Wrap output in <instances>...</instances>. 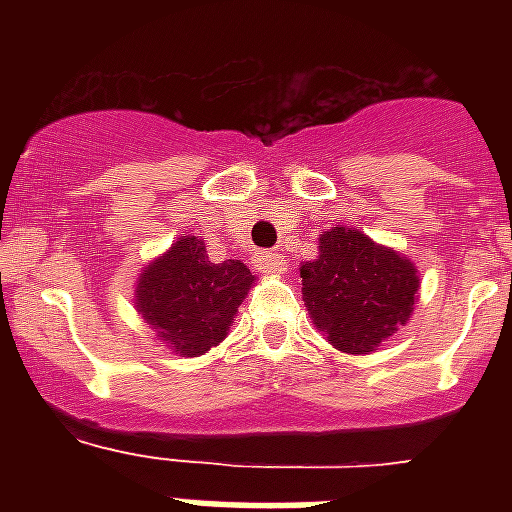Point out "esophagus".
<instances>
[{"instance_id": "34e87169", "label": "esophagus", "mask_w": 512, "mask_h": 512, "mask_svg": "<svg viewBox=\"0 0 512 512\" xmlns=\"http://www.w3.org/2000/svg\"><path fill=\"white\" fill-rule=\"evenodd\" d=\"M257 271L265 273V276H279V273L287 271V263H284V257L273 255V252H260L255 257Z\"/></svg>"}]
</instances>
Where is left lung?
<instances>
[{"label": "left lung", "mask_w": 512, "mask_h": 512, "mask_svg": "<svg viewBox=\"0 0 512 512\" xmlns=\"http://www.w3.org/2000/svg\"><path fill=\"white\" fill-rule=\"evenodd\" d=\"M303 300L313 324L342 353L364 356L404 327L417 303L420 276L396 249L358 228H329L319 257L300 265Z\"/></svg>", "instance_id": "left-lung-1"}]
</instances>
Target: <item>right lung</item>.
Segmentation results:
<instances>
[{
  "label": "right lung",
  "instance_id": "right-lung-1",
  "mask_svg": "<svg viewBox=\"0 0 512 512\" xmlns=\"http://www.w3.org/2000/svg\"><path fill=\"white\" fill-rule=\"evenodd\" d=\"M252 284L241 260L212 263L199 236H180L140 273L135 308L175 353L204 356L225 340Z\"/></svg>",
  "mask_w": 512,
  "mask_h": 512
}]
</instances>
